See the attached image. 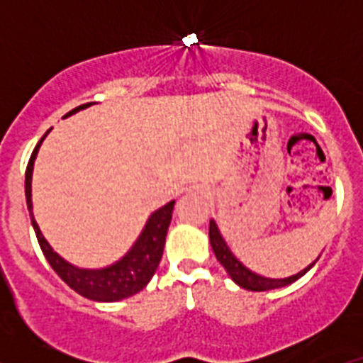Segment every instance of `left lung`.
<instances>
[{"label": "left lung", "instance_id": "left-lung-1", "mask_svg": "<svg viewBox=\"0 0 363 363\" xmlns=\"http://www.w3.org/2000/svg\"><path fill=\"white\" fill-rule=\"evenodd\" d=\"M209 240H211V247H213V251H214V256H216L218 262L223 265V269L227 271L230 280H233L236 285H240L242 289H247V291H271V289H280V287H285V285L293 284V281H296L298 278L303 277V274H306V272L316 264V259L320 258L318 256V258L314 259L313 264L307 265L303 271L296 272V274H293V277L265 278L262 277V274H258V272L251 271L249 267H245V265H243L242 262L233 255V251H230L227 242L223 240V236H221L220 229H218L216 221L214 220H211L209 223Z\"/></svg>", "mask_w": 363, "mask_h": 363}]
</instances>
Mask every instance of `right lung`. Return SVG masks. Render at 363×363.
Instances as JSON below:
<instances>
[{
	"mask_svg": "<svg viewBox=\"0 0 363 363\" xmlns=\"http://www.w3.org/2000/svg\"><path fill=\"white\" fill-rule=\"evenodd\" d=\"M92 104L79 105V107L72 108L67 112L65 118L72 116L76 112L83 111V108L91 107ZM50 129L43 134L40 142H38L36 149L32 150V156L28 160L27 172H25V196H27V207L30 213L32 227L36 233V238L40 242L41 251H43L45 258L50 264V267L56 271V274L69 285L70 289H74L82 296L89 298L94 301H120L123 298H129L133 294L140 293L154 277V272L158 269L160 259L163 255V245H165V236L169 225L172 220V209H174V200L160 207L158 211H154L147 220L145 227L133 243L129 251L125 252L118 262L107 265L101 269H83L76 267L65 258L57 255L54 251L50 243L45 240L41 234L40 225L36 223V218L32 214V171H34V162H36L38 150H40L41 143L47 138Z\"/></svg>",
	"mask_w": 363,
	"mask_h": 363,
	"instance_id": "1",
	"label": "right lung"
}]
</instances>
